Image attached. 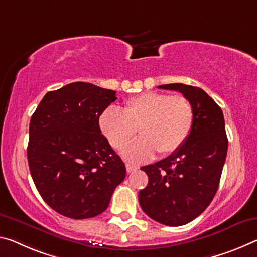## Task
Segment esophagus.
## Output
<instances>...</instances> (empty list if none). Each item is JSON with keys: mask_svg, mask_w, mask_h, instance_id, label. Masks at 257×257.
<instances>
[{"mask_svg": "<svg viewBox=\"0 0 257 257\" xmlns=\"http://www.w3.org/2000/svg\"><path fill=\"white\" fill-rule=\"evenodd\" d=\"M125 169H127V173L130 174V173H133V172H135V170H137L138 167L134 166L132 164H125Z\"/></svg>", "mask_w": 257, "mask_h": 257, "instance_id": "esophagus-1", "label": "esophagus"}]
</instances>
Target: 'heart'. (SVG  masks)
Returning <instances> with one entry per match:
<instances>
[{
    "mask_svg": "<svg viewBox=\"0 0 257 257\" xmlns=\"http://www.w3.org/2000/svg\"><path fill=\"white\" fill-rule=\"evenodd\" d=\"M99 128L114 149L121 150L136 136L142 138L123 151L124 158L142 162L168 156L182 148L194 124V109L182 95L146 91L124 101L122 111L107 107L99 116Z\"/></svg>",
    "mask_w": 257,
    "mask_h": 257,
    "instance_id": "1",
    "label": "heart"
}]
</instances>
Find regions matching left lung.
I'll list each match as a JSON object with an SVG mask.
<instances>
[{
	"instance_id": "8db88e82",
	"label": "left lung",
	"mask_w": 257,
	"mask_h": 257,
	"mask_svg": "<svg viewBox=\"0 0 257 257\" xmlns=\"http://www.w3.org/2000/svg\"><path fill=\"white\" fill-rule=\"evenodd\" d=\"M158 88L183 93L193 106L194 124L176 152L142 167L149 183L138 200L154 221L181 226L203 213L216 194L227 152L225 122L221 107L202 89L183 83Z\"/></svg>"
}]
</instances>
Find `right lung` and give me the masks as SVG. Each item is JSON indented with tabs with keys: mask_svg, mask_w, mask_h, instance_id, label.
Returning <instances> with one entry per match:
<instances>
[{
	"mask_svg": "<svg viewBox=\"0 0 257 257\" xmlns=\"http://www.w3.org/2000/svg\"><path fill=\"white\" fill-rule=\"evenodd\" d=\"M115 91L74 82L46 93L30 122L27 159L39 193L73 219L91 218L109 205L125 166L100 132L99 116Z\"/></svg>",
	"mask_w": 257,
	"mask_h": 257,
	"instance_id": "obj_1",
	"label": "right lung"
}]
</instances>
